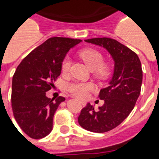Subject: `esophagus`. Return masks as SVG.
I'll list each match as a JSON object with an SVG mask.
<instances>
[{"label":"esophagus","instance_id":"esophagus-1","mask_svg":"<svg viewBox=\"0 0 159 159\" xmlns=\"http://www.w3.org/2000/svg\"><path fill=\"white\" fill-rule=\"evenodd\" d=\"M80 103L82 104V106H83V107H84L85 105H86V102H81V101H80Z\"/></svg>","mask_w":159,"mask_h":159}]
</instances>
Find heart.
Returning <instances> with one entry per match:
<instances>
[{
    "mask_svg": "<svg viewBox=\"0 0 159 159\" xmlns=\"http://www.w3.org/2000/svg\"><path fill=\"white\" fill-rule=\"evenodd\" d=\"M79 56L92 71H95V74L98 77L104 78L109 74V66L103 63V56L100 52L93 48H88L81 51ZM71 65V58L66 57L61 62V71L67 73L70 71ZM93 84L85 82H73L68 85L69 92L79 98H86L89 91L93 90Z\"/></svg>",
    "mask_w": 159,
    "mask_h": 159,
    "instance_id": "b5f03b06",
    "label": "heart"
}]
</instances>
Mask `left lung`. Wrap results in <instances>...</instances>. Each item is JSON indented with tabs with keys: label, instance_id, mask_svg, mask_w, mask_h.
<instances>
[{
	"label": "left lung",
	"instance_id": "1",
	"mask_svg": "<svg viewBox=\"0 0 159 159\" xmlns=\"http://www.w3.org/2000/svg\"><path fill=\"white\" fill-rule=\"evenodd\" d=\"M85 42L105 48L114 61L112 79L99 93L104 104L96 110L88 103L78 117V123L86 130L105 133L123 123L135 106L143 82L141 61L134 52L112 38L98 37Z\"/></svg>",
	"mask_w": 159,
	"mask_h": 159
}]
</instances>
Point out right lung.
Instances as JSON below:
<instances>
[{
    "instance_id": "1",
    "label": "right lung",
    "mask_w": 159,
    "mask_h": 159,
    "mask_svg": "<svg viewBox=\"0 0 159 159\" xmlns=\"http://www.w3.org/2000/svg\"><path fill=\"white\" fill-rule=\"evenodd\" d=\"M81 42L51 37L29 53L16 70L12 77V111L19 127L31 139H42L52 130L54 113L65 98L54 100L46 93L60 76L66 53Z\"/></svg>"
}]
</instances>
